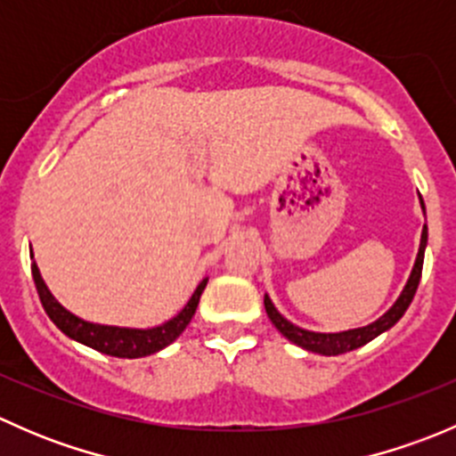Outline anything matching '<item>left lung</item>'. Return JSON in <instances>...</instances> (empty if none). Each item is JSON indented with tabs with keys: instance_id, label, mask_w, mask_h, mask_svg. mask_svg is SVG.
I'll return each mask as SVG.
<instances>
[{
	"instance_id": "left-lung-1",
	"label": "left lung",
	"mask_w": 456,
	"mask_h": 456,
	"mask_svg": "<svg viewBox=\"0 0 456 456\" xmlns=\"http://www.w3.org/2000/svg\"><path fill=\"white\" fill-rule=\"evenodd\" d=\"M419 200H421V196H419ZM421 209H424V214H426L424 200H421ZM426 245H428V227L424 224V229H421L419 251H417L415 266H412L411 278H408L406 287H403V291L399 293L397 302H395V305L390 306V309L386 311V314L381 315L379 320H375L369 326H362V329L342 330V333H315V330L300 329V326L291 324V322H289L287 317H284L278 309H275L273 302H271L269 296H265L266 315H269V320L273 322L275 329H278L280 333H282L284 338L289 339V342L297 344V346H302V348H305V351L320 353V355H342V353L355 351V348H360V346H364V344H369L370 339H375L377 335H381V333H384V330L393 329V326L397 324L399 320H402V315L406 314V309H408V306H411L412 297H415L417 287H419L421 269H424Z\"/></svg>"
}]
</instances>
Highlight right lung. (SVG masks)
Masks as SVG:
<instances>
[{
	"mask_svg": "<svg viewBox=\"0 0 456 456\" xmlns=\"http://www.w3.org/2000/svg\"><path fill=\"white\" fill-rule=\"evenodd\" d=\"M30 260H32V249H30ZM32 280H35L37 293H39V300L44 305L45 314L50 320L57 324L59 330L68 335L75 342L86 344V346L94 348V351L105 353V355L112 357H127V360H136V357H147L154 355V353L163 351L165 346L174 342L183 330L187 329V324L191 322V317L196 314V306L207 287V278L196 287L194 296L190 297L183 311L178 315H174L172 320H167L165 324L154 326V329H126V326H108V324H94V322L81 320L79 315L70 314L66 306L59 305L54 300V296L50 293V289L45 287L44 278L39 273V266L32 260Z\"/></svg>",
	"mask_w": 456,
	"mask_h": 456,
	"instance_id": "add662e5",
	"label": "right lung"
}]
</instances>
